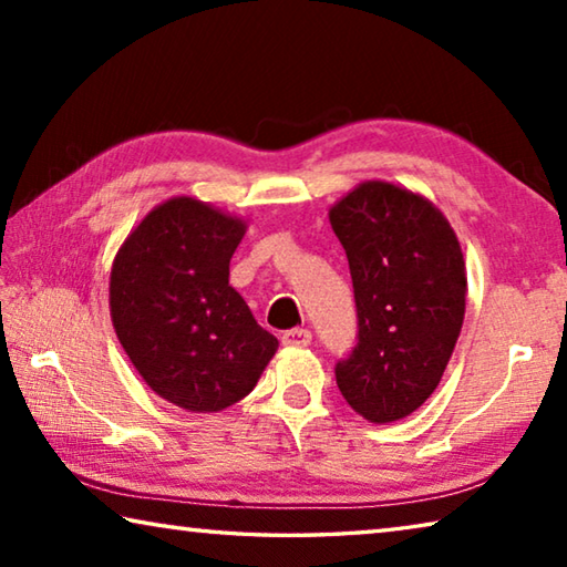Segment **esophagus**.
Instances as JSON below:
<instances>
[{
  "label": "esophagus",
  "mask_w": 567,
  "mask_h": 567,
  "mask_svg": "<svg viewBox=\"0 0 567 567\" xmlns=\"http://www.w3.org/2000/svg\"><path fill=\"white\" fill-rule=\"evenodd\" d=\"M310 342H312V332L310 330L295 328V330L282 332V344H287V348H307V344H310Z\"/></svg>",
  "instance_id": "esophagus-1"
}]
</instances>
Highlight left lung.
Instances as JSON below:
<instances>
[{
	"instance_id": "1",
	"label": "left lung",
	"mask_w": 567,
	"mask_h": 567,
	"mask_svg": "<svg viewBox=\"0 0 567 567\" xmlns=\"http://www.w3.org/2000/svg\"><path fill=\"white\" fill-rule=\"evenodd\" d=\"M350 262L358 344L334 368L348 405L395 422L433 395L465 318L463 249L447 217L408 187L368 179L330 207Z\"/></svg>"
}]
</instances>
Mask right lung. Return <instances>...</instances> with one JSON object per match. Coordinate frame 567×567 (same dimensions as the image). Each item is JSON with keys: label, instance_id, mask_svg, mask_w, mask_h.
<instances>
[{"label": "right lung", "instance_id": "1", "mask_svg": "<svg viewBox=\"0 0 567 567\" xmlns=\"http://www.w3.org/2000/svg\"><path fill=\"white\" fill-rule=\"evenodd\" d=\"M243 217L169 197L142 217L110 272V315L134 370L162 400L219 412L252 392L277 338L229 285Z\"/></svg>", "mask_w": 567, "mask_h": 567}]
</instances>
